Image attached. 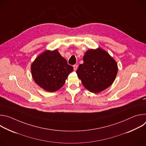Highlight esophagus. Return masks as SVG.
<instances>
[{
  "instance_id": "esophagus-1",
  "label": "esophagus",
  "mask_w": 146,
  "mask_h": 146,
  "mask_svg": "<svg viewBox=\"0 0 146 146\" xmlns=\"http://www.w3.org/2000/svg\"><path fill=\"white\" fill-rule=\"evenodd\" d=\"M77 67H78V66H77V65H73L74 70H76L77 69Z\"/></svg>"
}]
</instances>
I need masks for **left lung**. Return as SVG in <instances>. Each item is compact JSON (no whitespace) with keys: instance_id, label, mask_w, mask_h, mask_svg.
Here are the masks:
<instances>
[{"instance_id":"obj_1","label":"left lung","mask_w":146,"mask_h":146,"mask_svg":"<svg viewBox=\"0 0 146 146\" xmlns=\"http://www.w3.org/2000/svg\"><path fill=\"white\" fill-rule=\"evenodd\" d=\"M83 61L76 73L86 88L97 93L113 84L118 68L116 62L106 51L100 48L90 49L85 53Z\"/></svg>"}]
</instances>
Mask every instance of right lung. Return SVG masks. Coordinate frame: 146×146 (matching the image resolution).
I'll list each match as a JSON object with an SVG mask.
<instances>
[{"mask_svg": "<svg viewBox=\"0 0 146 146\" xmlns=\"http://www.w3.org/2000/svg\"><path fill=\"white\" fill-rule=\"evenodd\" d=\"M73 67L55 50L46 51L40 54L31 66L33 80L36 84L47 91L54 92L65 82Z\"/></svg>", "mask_w": 146, "mask_h": 146, "instance_id": "1", "label": "right lung"}]
</instances>
